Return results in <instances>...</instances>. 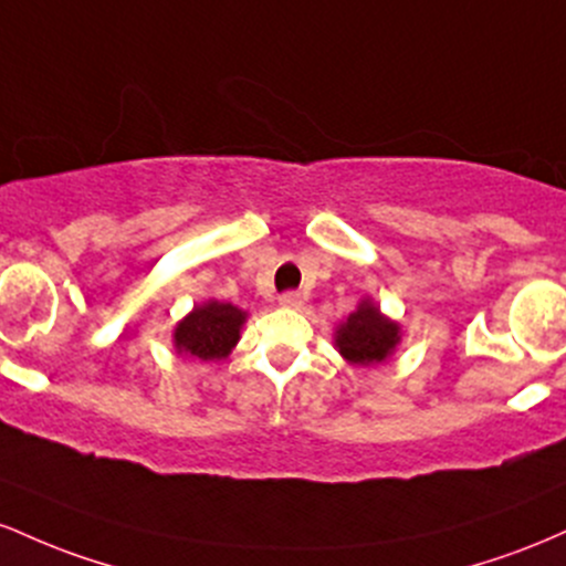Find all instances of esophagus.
<instances>
[{"mask_svg":"<svg viewBox=\"0 0 566 566\" xmlns=\"http://www.w3.org/2000/svg\"><path fill=\"white\" fill-rule=\"evenodd\" d=\"M279 305H284V308H303V295L301 292H284V295H279Z\"/></svg>","mask_w":566,"mask_h":566,"instance_id":"esophagus-1","label":"esophagus"}]
</instances>
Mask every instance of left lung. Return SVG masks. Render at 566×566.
<instances>
[{"mask_svg": "<svg viewBox=\"0 0 566 566\" xmlns=\"http://www.w3.org/2000/svg\"><path fill=\"white\" fill-rule=\"evenodd\" d=\"M399 324L380 314L373 301H361L354 314L335 329V346L350 365H380L399 346Z\"/></svg>", "mask_w": 566, "mask_h": 566, "instance_id": "left-lung-1", "label": "left lung"}]
</instances>
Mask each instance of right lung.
Instances as JSON below:
<instances>
[{"instance_id": "add662e5", "label": "right lung", "mask_w": 566, "mask_h": 566, "mask_svg": "<svg viewBox=\"0 0 566 566\" xmlns=\"http://www.w3.org/2000/svg\"><path fill=\"white\" fill-rule=\"evenodd\" d=\"M247 319L242 308L231 303L207 301L193 305V311L175 327L172 340L178 354L197 356L201 361L226 359L239 343V329Z\"/></svg>"}]
</instances>
